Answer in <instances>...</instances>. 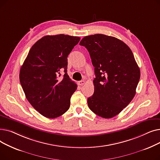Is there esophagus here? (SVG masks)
Here are the masks:
<instances>
[{
  "instance_id": "esophagus-1",
  "label": "esophagus",
  "mask_w": 160,
  "mask_h": 160,
  "mask_svg": "<svg viewBox=\"0 0 160 160\" xmlns=\"http://www.w3.org/2000/svg\"><path fill=\"white\" fill-rule=\"evenodd\" d=\"M84 83H85V81L84 80H81V81L78 82V86H83V84H84Z\"/></svg>"
}]
</instances>
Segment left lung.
<instances>
[{"label": "left lung", "instance_id": "1", "mask_svg": "<svg viewBox=\"0 0 160 160\" xmlns=\"http://www.w3.org/2000/svg\"><path fill=\"white\" fill-rule=\"evenodd\" d=\"M95 67L94 93L88 98L90 110L110 119L127 107L136 95L140 69L129 47L112 36L95 34L80 42Z\"/></svg>", "mask_w": 160, "mask_h": 160}]
</instances>
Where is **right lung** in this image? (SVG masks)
<instances>
[{
    "label": "right lung",
    "instance_id": "right-lung-1",
    "mask_svg": "<svg viewBox=\"0 0 160 160\" xmlns=\"http://www.w3.org/2000/svg\"><path fill=\"white\" fill-rule=\"evenodd\" d=\"M80 38L46 36L33 45L21 67L19 80L25 96L40 114L49 119L65 113L77 85L67 74V56ZM64 77L60 79L61 72Z\"/></svg>",
    "mask_w": 160,
    "mask_h": 160
}]
</instances>
